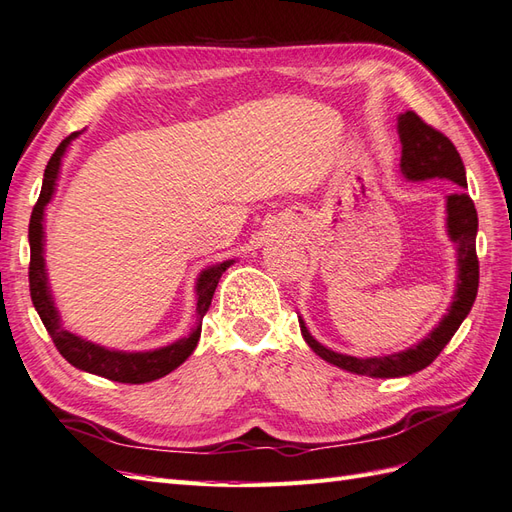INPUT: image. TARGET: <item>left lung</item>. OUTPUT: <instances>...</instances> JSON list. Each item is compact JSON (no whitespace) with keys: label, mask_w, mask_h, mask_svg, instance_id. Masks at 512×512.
<instances>
[{"label":"left lung","mask_w":512,"mask_h":512,"mask_svg":"<svg viewBox=\"0 0 512 512\" xmlns=\"http://www.w3.org/2000/svg\"><path fill=\"white\" fill-rule=\"evenodd\" d=\"M398 136L402 144L400 173L406 181L450 179L458 188H467L461 155L441 131L426 125L415 112H404L398 116ZM445 231H448V238L456 248V287L448 313L424 339L400 352H391V355L352 357L322 346L309 333L305 320L298 316L300 333H303L307 346L326 363L359 376L400 378L428 368L458 331V326L463 324L478 294V214L474 201L463 190L445 196Z\"/></svg>","instance_id":"left-lung-1"}]
</instances>
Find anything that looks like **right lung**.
<instances>
[{
	"label": "right lung",
	"mask_w": 512,
	"mask_h": 512,
	"mask_svg": "<svg viewBox=\"0 0 512 512\" xmlns=\"http://www.w3.org/2000/svg\"><path fill=\"white\" fill-rule=\"evenodd\" d=\"M82 131H75L69 138H64L56 153L51 155V160L47 162L45 168V177H43V188L41 196L34 205V212L30 218V296L34 309L41 316L47 333L54 339V344L58 348L60 355L67 359L73 368L88 372V374H97L103 378H110V381L116 383H129V385H142V383H151L177 370L179 365L186 361L196 344H199L201 337V324L203 316L207 313L209 305H212L214 292L218 287V281L229 266L235 264V259L220 261V264L207 266L205 270L199 272L194 283V296H196V324L194 329L186 335L175 339L173 344L155 348V350H116L101 346L93 339H86L82 335H77L69 331L62 322L60 309L56 307L54 292H51L49 285V274H47V264H45V209L54 199L56 192V183L60 177V166H62V157L67 153L69 144L80 136Z\"/></svg>",
	"instance_id": "1"
}]
</instances>
